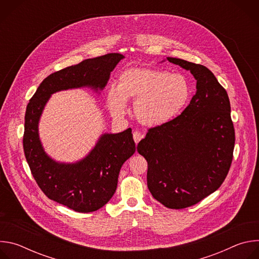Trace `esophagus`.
Here are the masks:
<instances>
[{"mask_svg": "<svg viewBox=\"0 0 259 259\" xmlns=\"http://www.w3.org/2000/svg\"><path fill=\"white\" fill-rule=\"evenodd\" d=\"M133 138H134V141H135V143L137 144L142 138H143V134L142 133H140V132H138V131H135L134 133H133Z\"/></svg>", "mask_w": 259, "mask_h": 259, "instance_id": "34e87169", "label": "esophagus"}]
</instances>
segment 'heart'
I'll use <instances>...</instances> for the list:
<instances>
[{"label": "heart", "mask_w": 259, "mask_h": 259, "mask_svg": "<svg viewBox=\"0 0 259 259\" xmlns=\"http://www.w3.org/2000/svg\"><path fill=\"white\" fill-rule=\"evenodd\" d=\"M192 95L188 79L151 67H130L123 70L117 88L107 91L106 102L114 116L122 117L126 101L134 100L133 114L146 127H160L173 121L188 105Z\"/></svg>", "instance_id": "1"}]
</instances>
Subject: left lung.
<instances>
[{
	"mask_svg": "<svg viewBox=\"0 0 259 259\" xmlns=\"http://www.w3.org/2000/svg\"><path fill=\"white\" fill-rule=\"evenodd\" d=\"M190 70L197 91L170 123L150 128L137 145L147 162V188L170 209L193 206L225 181L233 161L235 129L226 89L202 64L167 57Z\"/></svg>",
	"mask_w": 259,
	"mask_h": 259,
	"instance_id": "left-lung-1",
	"label": "left lung"
}]
</instances>
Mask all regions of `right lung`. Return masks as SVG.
I'll list each match as a JSON object with an SVG mask.
<instances>
[{
  "mask_svg": "<svg viewBox=\"0 0 259 259\" xmlns=\"http://www.w3.org/2000/svg\"><path fill=\"white\" fill-rule=\"evenodd\" d=\"M123 58L120 53H108L55 71L40 84L26 106L23 151L31 174L50 200L77 212L96 211L112 199L121 167L136 150L132 130L102 134L87 157L65 164L55 162L45 153L39 137V120L51 94L81 87L102 90L110 71Z\"/></svg>",
  "mask_w": 259,
  "mask_h": 259,
  "instance_id": "right-lung-1",
  "label": "right lung"
}]
</instances>
